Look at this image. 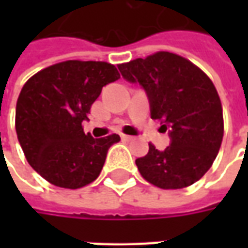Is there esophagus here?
<instances>
[{
	"instance_id": "obj_1",
	"label": "esophagus",
	"mask_w": 248,
	"mask_h": 248,
	"mask_svg": "<svg viewBox=\"0 0 248 248\" xmlns=\"http://www.w3.org/2000/svg\"><path fill=\"white\" fill-rule=\"evenodd\" d=\"M121 138H122L124 140H127V142L133 140V137H130V135H126V134H121Z\"/></svg>"
}]
</instances>
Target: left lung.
I'll use <instances>...</instances> for the list:
<instances>
[{
	"mask_svg": "<svg viewBox=\"0 0 248 248\" xmlns=\"http://www.w3.org/2000/svg\"><path fill=\"white\" fill-rule=\"evenodd\" d=\"M118 69L124 79L145 89L151 118L170 130L171 145L159 151L149 143V153L135 161L140 175L165 190L191 186L213 166L223 140V110L213 81L170 51L119 63Z\"/></svg>",
	"mask_w": 248,
	"mask_h": 248,
	"instance_id": "8db88e82",
	"label": "left lung"
}]
</instances>
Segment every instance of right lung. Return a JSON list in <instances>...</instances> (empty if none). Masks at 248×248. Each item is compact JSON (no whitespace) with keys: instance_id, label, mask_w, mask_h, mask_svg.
Masks as SVG:
<instances>
[{"instance_id":"right-lung-1","label":"right lung","mask_w":248,"mask_h":248,"mask_svg":"<svg viewBox=\"0 0 248 248\" xmlns=\"http://www.w3.org/2000/svg\"><path fill=\"white\" fill-rule=\"evenodd\" d=\"M119 78L108 62L69 60L26 81L17 99L16 131L26 161L47 182L76 190L101 174L108 150L121 138H93L82 122L102 87Z\"/></svg>"}]
</instances>
